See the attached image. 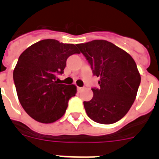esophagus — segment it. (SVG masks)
<instances>
[{
	"label": "esophagus",
	"instance_id": "34e87169",
	"mask_svg": "<svg viewBox=\"0 0 159 159\" xmlns=\"http://www.w3.org/2000/svg\"><path fill=\"white\" fill-rule=\"evenodd\" d=\"M77 89H78V91H81V90L83 89V88H80V87H77Z\"/></svg>",
	"mask_w": 159,
	"mask_h": 159
}]
</instances>
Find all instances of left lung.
Here are the masks:
<instances>
[{"label": "left lung", "mask_w": 159, "mask_h": 159, "mask_svg": "<svg viewBox=\"0 0 159 159\" xmlns=\"http://www.w3.org/2000/svg\"><path fill=\"white\" fill-rule=\"evenodd\" d=\"M99 77V88H92L93 97L84 101L87 115L98 123L111 124L120 120L131 107L141 82L134 60L111 42L95 40L76 44Z\"/></svg>", "instance_id": "8db88e82"}]
</instances>
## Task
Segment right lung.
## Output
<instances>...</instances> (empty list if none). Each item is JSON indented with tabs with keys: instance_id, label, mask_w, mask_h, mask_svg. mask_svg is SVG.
<instances>
[{
	"instance_id": "add662e5",
	"label": "right lung",
	"mask_w": 159,
	"mask_h": 159,
	"mask_svg": "<svg viewBox=\"0 0 159 159\" xmlns=\"http://www.w3.org/2000/svg\"><path fill=\"white\" fill-rule=\"evenodd\" d=\"M80 53L72 43L53 39L34 43L22 52L13 71L18 99L24 110L42 123H54L62 117L68 101L76 94L75 85L59 84L67 59Z\"/></svg>"
}]
</instances>
